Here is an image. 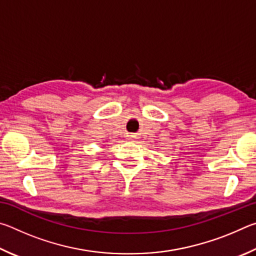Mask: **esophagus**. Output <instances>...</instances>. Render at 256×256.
<instances>
[{
    "label": "esophagus",
    "instance_id": "esophagus-1",
    "mask_svg": "<svg viewBox=\"0 0 256 256\" xmlns=\"http://www.w3.org/2000/svg\"><path fill=\"white\" fill-rule=\"evenodd\" d=\"M136 138V136H128V138Z\"/></svg>",
    "mask_w": 256,
    "mask_h": 256
}]
</instances>
